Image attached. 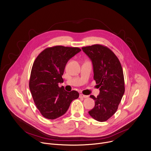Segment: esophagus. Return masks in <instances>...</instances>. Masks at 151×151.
I'll return each instance as SVG.
<instances>
[{"mask_svg": "<svg viewBox=\"0 0 151 151\" xmlns=\"http://www.w3.org/2000/svg\"><path fill=\"white\" fill-rule=\"evenodd\" d=\"M80 98H88V95H83V94H80Z\"/></svg>", "mask_w": 151, "mask_h": 151, "instance_id": "obj_1", "label": "esophagus"}]
</instances>
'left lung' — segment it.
Returning a JSON list of instances; mask_svg holds the SVG:
<instances>
[{
	"mask_svg": "<svg viewBox=\"0 0 151 151\" xmlns=\"http://www.w3.org/2000/svg\"><path fill=\"white\" fill-rule=\"evenodd\" d=\"M81 48L92 61L93 79L99 88L97 97L90 96L95 101V107L89 114L96 121L104 122L118 110L125 92L122 66L118 58L107 47L95 44Z\"/></svg>",
	"mask_w": 151,
	"mask_h": 151,
	"instance_id": "1",
	"label": "left lung"
}]
</instances>
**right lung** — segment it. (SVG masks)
<instances>
[{
  "mask_svg": "<svg viewBox=\"0 0 151 151\" xmlns=\"http://www.w3.org/2000/svg\"><path fill=\"white\" fill-rule=\"evenodd\" d=\"M81 51L78 47L55 46L45 49L33 64L29 88L33 101L41 114L48 119H55L68 110L74 99L78 98L76 91L70 92L64 87L63 74L68 61Z\"/></svg>",
  "mask_w": 151,
  "mask_h": 151,
  "instance_id": "1",
  "label": "right lung"
}]
</instances>
